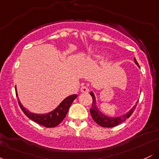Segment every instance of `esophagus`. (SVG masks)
Returning <instances> with one entry per match:
<instances>
[{
	"label": "esophagus",
	"instance_id": "esophagus-1",
	"mask_svg": "<svg viewBox=\"0 0 159 159\" xmlns=\"http://www.w3.org/2000/svg\"><path fill=\"white\" fill-rule=\"evenodd\" d=\"M81 91L82 93H87L89 92V89L87 88V87H85V86H84V87H82L81 88Z\"/></svg>",
	"mask_w": 159,
	"mask_h": 159
}]
</instances>
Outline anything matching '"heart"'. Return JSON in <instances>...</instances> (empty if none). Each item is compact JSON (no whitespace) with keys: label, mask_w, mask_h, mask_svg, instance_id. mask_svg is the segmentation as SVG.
<instances>
[{"label":"heart","mask_w":159,"mask_h":159,"mask_svg":"<svg viewBox=\"0 0 159 159\" xmlns=\"http://www.w3.org/2000/svg\"><path fill=\"white\" fill-rule=\"evenodd\" d=\"M95 58H96V59H100V58H102V56L96 55V56H95Z\"/></svg>","instance_id":"1"}]
</instances>
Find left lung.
I'll list each match as a JSON object with an SVG mask.
<instances>
[{
	"label": "left lung",
	"instance_id": "8db88e82",
	"mask_svg": "<svg viewBox=\"0 0 159 159\" xmlns=\"http://www.w3.org/2000/svg\"><path fill=\"white\" fill-rule=\"evenodd\" d=\"M134 63L139 66V65H138V62H137L135 58H134ZM90 95L93 98L92 107H91L90 108V114L91 116H92V118L93 119L94 121L102 127H106V128L114 127L116 126V125H119V124H120L121 123H123V122L125 121V120L128 119V118L132 114V113L134 112V109H135V107L137 106V103H136V105H134V106L129 111V112L126 113V114L122 115V116H117V117H110V116H105L102 112H101V111L98 110L97 105H96V98H95L93 93L90 92Z\"/></svg>",
	"mask_w": 159,
	"mask_h": 159
}]
</instances>
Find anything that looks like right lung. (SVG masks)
I'll return each instance as SVG.
<instances>
[{
  "label": "right lung",
  "instance_id": "right-lung-1",
  "mask_svg": "<svg viewBox=\"0 0 159 159\" xmlns=\"http://www.w3.org/2000/svg\"><path fill=\"white\" fill-rule=\"evenodd\" d=\"M16 96H18L16 87ZM77 97V94L71 95V96L66 98L54 111H51V112L48 113V114H37L30 112L25 107H23V105L20 102L19 98H18V101H19V105L20 107H21V111H23L24 114L26 115L29 119L32 120L35 123L39 124L41 125H43V126L46 128H53L59 125L63 121L65 116H66L67 112H68L71 105H72L74 100Z\"/></svg>",
  "mask_w": 159,
  "mask_h": 159
}]
</instances>
